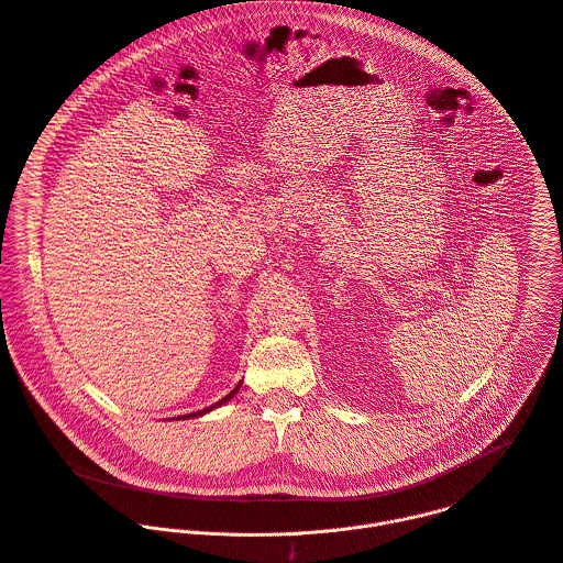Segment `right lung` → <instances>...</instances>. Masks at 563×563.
<instances>
[{
  "label": "right lung",
  "instance_id": "right-lung-1",
  "mask_svg": "<svg viewBox=\"0 0 563 563\" xmlns=\"http://www.w3.org/2000/svg\"><path fill=\"white\" fill-rule=\"evenodd\" d=\"M239 389H241V385H239V387H236V389H232V391H230V396H225V398H223V400H219V402H217V405H212V407H210V409H203V411H197V413H190V416H183V418H199V416H203V413H208V411H212V409H217V407H221V405H223V402H228V400H230V398H234V396H236V391H239Z\"/></svg>",
  "mask_w": 563,
  "mask_h": 563
}]
</instances>
